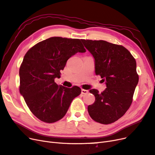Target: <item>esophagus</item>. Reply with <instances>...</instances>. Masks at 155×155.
I'll return each instance as SVG.
<instances>
[{
  "instance_id": "esophagus-1",
  "label": "esophagus",
  "mask_w": 155,
  "mask_h": 155,
  "mask_svg": "<svg viewBox=\"0 0 155 155\" xmlns=\"http://www.w3.org/2000/svg\"><path fill=\"white\" fill-rule=\"evenodd\" d=\"M88 91L85 90V89H81V94H88Z\"/></svg>"
}]
</instances>
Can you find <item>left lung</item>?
<instances>
[{"label": "left lung", "instance_id": "left-lung-1", "mask_svg": "<svg viewBox=\"0 0 155 155\" xmlns=\"http://www.w3.org/2000/svg\"><path fill=\"white\" fill-rule=\"evenodd\" d=\"M85 47L94 59L95 72L105 82L107 88L101 93L91 89L95 101L88 106L92 120L102 124L118 120L129 109L138 83L137 63L123 46L105 41L81 39Z\"/></svg>", "mask_w": 155, "mask_h": 155}]
</instances>
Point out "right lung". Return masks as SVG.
<instances>
[{"label":"right lung","instance_id":"add662e5","mask_svg":"<svg viewBox=\"0 0 155 155\" xmlns=\"http://www.w3.org/2000/svg\"><path fill=\"white\" fill-rule=\"evenodd\" d=\"M81 39L53 37L39 42L25 54L19 69L21 94L37 118L54 123L66 114L72 101L81 88L58 85L67 60L78 52L84 53Z\"/></svg>","mask_w":155,"mask_h":155}]
</instances>
